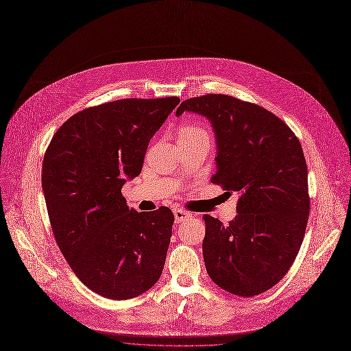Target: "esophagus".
<instances>
[{
	"label": "esophagus",
	"mask_w": 351,
	"mask_h": 351,
	"mask_svg": "<svg viewBox=\"0 0 351 351\" xmlns=\"http://www.w3.org/2000/svg\"><path fill=\"white\" fill-rule=\"evenodd\" d=\"M173 214H175L176 224H180V222H183L184 219H189L190 217H192V214H190V213L186 211V210H183V208H175V210H173Z\"/></svg>",
	"instance_id": "esophagus-1"
}]
</instances>
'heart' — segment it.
<instances>
[{"mask_svg": "<svg viewBox=\"0 0 351 351\" xmlns=\"http://www.w3.org/2000/svg\"><path fill=\"white\" fill-rule=\"evenodd\" d=\"M199 133H206L203 129H200L196 124H183L179 129V137H187V136H195Z\"/></svg>", "mask_w": 351, "mask_h": 351, "instance_id": "heart-1", "label": "heart"}]
</instances>
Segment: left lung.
<instances>
[{
    "instance_id": "8db88e82",
    "label": "left lung",
    "mask_w": 351,
    "mask_h": 351,
    "mask_svg": "<svg viewBox=\"0 0 351 351\" xmlns=\"http://www.w3.org/2000/svg\"><path fill=\"white\" fill-rule=\"evenodd\" d=\"M184 110L213 124L218 154L211 182L239 195L228 226L203 215L207 273L234 295H259L290 270L304 241L309 195L300 140L267 109L230 95L186 99L176 114Z\"/></svg>"
}]
</instances>
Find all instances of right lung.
I'll use <instances>...</instances> for the list:
<instances>
[{
    "mask_svg": "<svg viewBox=\"0 0 351 351\" xmlns=\"http://www.w3.org/2000/svg\"><path fill=\"white\" fill-rule=\"evenodd\" d=\"M179 102L130 98L86 108L46 149L42 187L54 239L75 276L105 298L138 297L161 277L175 217L164 206L129 208L121 187L140 175L149 140Z\"/></svg>",
    "mask_w": 351,
    "mask_h": 351,
    "instance_id": "obj_1",
    "label": "right lung"
}]
</instances>
